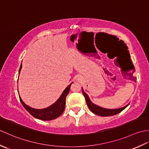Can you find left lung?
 <instances>
[{
    "instance_id": "1",
    "label": "left lung",
    "mask_w": 149,
    "mask_h": 149,
    "mask_svg": "<svg viewBox=\"0 0 149 149\" xmlns=\"http://www.w3.org/2000/svg\"><path fill=\"white\" fill-rule=\"evenodd\" d=\"M82 91H83V93L85 97V99H86L88 108L90 109V110L92 113L96 114V115H97L101 116H113V115H116V114H118V113L121 112L122 111H123L125 108V107H127L129 104H128L127 105H126L125 106L123 107H120V108H118V109L104 108V107L97 106V105H96V104H95L92 102H91L90 99L89 97H88V95L84 92L83 88H82Z\"/></svg>"
}]
</instances>
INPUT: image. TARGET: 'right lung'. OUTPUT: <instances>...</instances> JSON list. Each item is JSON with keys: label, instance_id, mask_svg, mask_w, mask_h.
<instances>
[{"label": "right lung", "instance_id": "right-lung-1", "mask_svg": "<svg viewBox=\"0 0 149 149\" xmlns=\"http://www.w3.org/2000/svg\"><path fill=\"white\" fill-rule=\"evenodd\" d=\"M22 65L21 64L20 69H19V74L21 70ZM72 83L69 84L66 87L65 90L63 91L61 95L59 97V99L56 100L51 106L46 107L44 109H34L33 107H31L27 104L24 102V101L22 100L20 97V100L22 105L24 107L28 112H29L31 115L34 116V118L42 120H51L56 118H58L61 114L63 113L65 108V104H66V97L67 96L70 91V88L71 84Z\"/></svg>", "mask_w": 149, "mask_h": 149}]
</instances>
